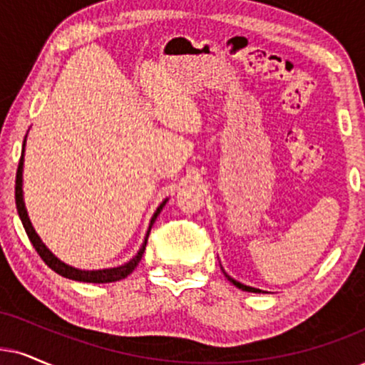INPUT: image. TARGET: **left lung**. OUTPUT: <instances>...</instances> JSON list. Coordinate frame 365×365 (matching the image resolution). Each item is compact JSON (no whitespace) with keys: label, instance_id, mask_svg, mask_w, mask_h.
Here are the masks:
<instances>
[{"label":"left lung","instance_id":"left-lung-1","mask_svg":"<svg viewBox=\"0 0 365 365\" xmlns=\"http://www.w3.org/2000/svg\"><path fill=\"white\" fill-rule=\"evenodd\" d=\"M224 271V269H222ZM225 274V273H224ZM225 278H227L230 283H232L234 286H237L239 289H242V292H249V293H261V289H257V288H252V286H246V284H242V283H239V281H236L234 278H230L229 274H225Z\"/></svg>","mask_w":365,"mask_h":365}]
</instances>
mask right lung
Wrapping results in <instances>:
<instances>
[{"mask_svg": "<svg viewBox=\"0 0 365 365\" xmlns=\"http://www.w3.org/2000/svg\"><path fill=\"white\" fill-rule=\"evenodd\" d=\"M26 140V136H25ZM23 155H25V141H23V150H21V158H20V163H18V170H16V182H15V200H16V210H18V215H20L21 219V224L23 227L26 230V236H29L30 242L34 244L35 251L38 252V256L41 259L45 261V264H47L50 269H53L55 273L63 276V278H68V279H73V281H84V283H113V281H119L123 278H126L128 274L133 273V269L138 266V262L141 261L143 257V252H145V247H146V242H148V236H150V230H151V225L156 220V217L161 210H163L165 204H167V200H163L160 204L158 209L151 217L150 220V227H148V232H146V237H145V242H143V246L140 251H138V255L133 257L131 261H128L126 264L123 266H118V267H108V269H96V271H86V269H77V267H72L66 264V262H62L58 259V257H55L52 252L48 251V247L45 246L43 242H41V239L38 237V234L35 232L34 225H31L30 219H29V214H26V209H25V202H23Z\"/></svg>", "mask_w": 365, "mask_h": 365, "instance_id": "right-lung-1", "label": "right lung"}]
</instances>
